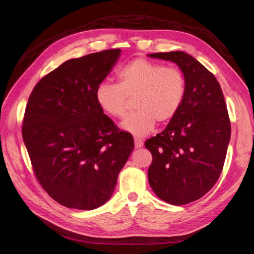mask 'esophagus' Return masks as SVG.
<instances>
[{
    "instance_id": "1",
    "label": "esophagus",
    "mask_w": 254,
    "mask_h": 254,
    "mask_svg": "<svg viewBox=\"0 0 254 254\" xmlns=\"http://www.w3.org/2000/svg\"><path fill=\"white\" fill-rule=\"evenodd\" d=\"M143 145H144V143L141 139H134V147L135 148L139 149V148L143 147Z\"/></svg>"
}]
</instances>
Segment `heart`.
Instances as JSON below:
<instances>
[{"label": "heart", "instance_id": "heart-1", "mask_svg": "<svg viewBox=\"0 0 254 254\" xmlns=\"http://www.w3.org/2000/svg\"><path fill=\"white\" fill-rule=\"evenodd\" d=\"M118 84L102 82L95 90L97 106L106 115L122 120L134 98L136 110L122 123V129L136 136L149 134L156 122L166 124L179 112L187 93V79L178 67L135 58L115 73Z\"/></svg>", "mask_w": 254, "mask_h": 254}]
</instances>
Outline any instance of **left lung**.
<instances>
[{
    "instance_id": "1",
    "label": "left lung",
    "mask_w": 254,
    "mask_h": 254,
    "mask_svg": "<svg viewBox=\"0 0 254 254\" xmlns=\"http://www.w3.org/2000/svg\"><path fill=\"white\" fill-rule=\"evenodd\" d=\"M170 60L187 79V93L176 117L145 142L152 155L148 181L163 201L183 205L198 200L218 180L231 137L227 105L216 77L184 52L149 54Z\"/></svg>"
}]
</instances>
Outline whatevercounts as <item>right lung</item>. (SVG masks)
Masks as SVG:
<instances>
[{
    "mask_svg": "<svg viewBox=\"0 0 254 254\" xmlns=\"http://www.w3.org/2000/svg\"><path fill=\"white\" fill-rule=\"evenodd\" d=\"M121 50L70 59L45 75L28 98L22 135L45 191L70 209L94 210L112 196L134 147L95 101Z\"/></svg>",
    "mask_w": 254,
    "mask_h": 254,
    "instance_id": "add662e5",
    "label": "right lung"
}]
</instances>
